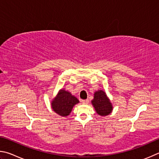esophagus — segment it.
<instances>
[{"label": "esophagus", "instance_id": "34e87169", "mask_svg": "<svg viewBox=\"0 0 159 159\" xmlns=\"http://www.w3.org/2000/svg\"><path fill=\"white\" fill-rule=\"evenodd\" d=\"M82 102L83 104H88L89 102V101L88 99H86V100H82Z\"/></svg>", "mask_w": 159, "mask_h": 159}]
</instances>
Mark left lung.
Wrapping results in <instances>:
<instances>
[{
  "label": "left lung",
  "mask_w": 159,
  "mask_h": 159,
  "mask_svg": "<svg viewBox=\"0 0 159 159\" xmlns=\"http://www.w3.org/2000/svg\"><path fill=\"white\" fill-rule=\"evenodd\" d=\"M91 102L99 115L106 116L112 112V104L103 91L100 90L95 92L93 100Z\"/></svg>",
  "instance_id": "1"
}]
</instances>
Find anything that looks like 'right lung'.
Listing matches in <instances>:
<instances>
[{
    "mask_svg": "<svg viewBox=\"0 0 159 159\" xmlns=\"http://www.w3.org/2000/svg\"><path fill=\"white\" fill-rule=\"evenodd\" d=\"M79 102V101L71 93L64 89L61 90L57 96L52 102L53 110L58 115L63 116H68L75 104Z\"/></svg>",
    "mask_w": 159,
    "mask_h": 159,
    "instance_id": "obj_1",
    "label": "right lung"
}]
</instances>
